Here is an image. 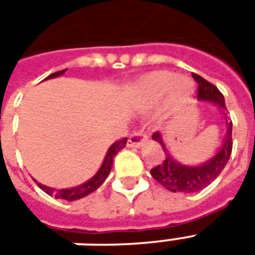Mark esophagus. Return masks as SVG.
<instances>
[{"instance_id": "34e87169", "label": "esophagus", "mask_w": 255, "mask_h": 255, "mask_svg": "<svg viewBox=\"0 0 255 255\" xmlns=\"http://www.w3.org/2000/svg\"><path fill=\"white\" fill-rule=\"evenodd\" d=\"M144 139H146V133L140 129V131H136V132H133L129 139H128V146L129 147H139L140 143L143 142Z\"/></svg>"}]
</instances>
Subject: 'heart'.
<instances>
[{
	"instance_id": "b5f03b06",
	"label": "heart",
	"mask_w": 255,
	"mask_h": 255,
	"mask_svg": "<svg viewBox=\"0 0 255 255\" xmlns=\"http://www.w3.org/2000/svg\"><path fill=\"white\" fill-rule=\"evenodd\" d=\"M166 91L171 104H182L191 97L194 83L187 76H177L169 71H154L139 78L133 86V93L146 101L157 100Z\"/></svg>"
}]
</instances>
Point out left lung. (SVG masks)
<instances>
[{
    "label": "left lung",
    "instance_id": "obj_1",
    "mask_svg": "<svg viewBox=\"0 0 255 255\" xmlns=\"http://www.w3.org/2000/svg\"><path fill=\"white\" fill-rule=\"evenodd\" d=\"M192 78L198 83V101L210 102L223 112L227 131L223 144L220 146L217 153H214L208 161L199 165H186L175 160L166 147L162 135L160 132L153 133L151 138L158 142L165 151V160L160 165L153 168L150 173L161 186L172 192H197L208 187L224 169L232 151V122L227 117L224 95L220 93V90L214 84L209 83L202 76L192 73Z\"/></svg>",
    "mask_w": 255,
    "mask_h": 255
}]
</instances>
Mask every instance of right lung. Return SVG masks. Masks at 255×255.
Wrapping results in <instances>:
<instances>
[{
  "mask_svg": "<svg viewBox=\"0 0 255 255\" xmlns=\"http://www.w3.org/2000/svg\"><path fill=\"white\" fill-rule=\"evenodd\" d=\"M67 69H63V71H58V72H54L52 75H49L46 79H53L57 78V76H61L65 73ZM45 79V80H46ZM126 143H127V138L122 139V140H117L115 143L112 144L111 147L108 149L105 154V158H104V162L102 165L100 166V169L97 171L94 176L90 177L87 182L79 184L76 187L71 188H61V190H57V188L47 187L45 184H41V183H36L39 188H42L43 191L49 194V195H53L57 199H65V201H76V199H80V198H84L86 195H89L91 192H94L97 188L100 187L102 183L105 182V179L108 177V175L111 173L112 165H113V158L116 157V154L123 149L126 147Z\"/></svg>",
  "mask_w": 255,
  "mask_h": 255,
  "instance_id": "obj_1",
  "label": "right lung"
}]
</instances>
